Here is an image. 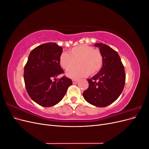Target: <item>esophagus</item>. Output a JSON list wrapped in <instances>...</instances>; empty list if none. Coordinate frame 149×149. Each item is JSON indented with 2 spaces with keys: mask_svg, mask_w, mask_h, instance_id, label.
Here are the masks:
<instances>
[{
  "mask_svg": "<svg viewBox=\"0 0 149 149\" xmlns=\"http://www.w3.org/2000/svg\"><path fill=\"white\" fill-rule=\"evenodd\" d=\"M73 81V84H76V83L78 82V80H76V79H73V81Z\"/></svg>",
  "mask_w": 149,
  "mask_h": 149,
  "instance_id": "34e87169",
  "label": "esophagus"
}]
</instances>
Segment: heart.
<instances>
[{"label":"heart","instance_id":"1","mask_svg":"<svg viewBox=\"0 0 149 149\" xmlns=\"http://www.w3.org/2000/svg\"><path fill=\"white\" fill-rule=\"evenodd\" d=\"M76 61L78 65L66 72V76L71 79L96 74L102 66L103 56L100 51L83 44L72 48L68 52L63 53L59 59L60 65L65 70L73 66Z\"/></svg>","mask_w":149,"mask_h":149}]
</instances>
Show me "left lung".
Returning a JSON list of instances; mask_svg holds the SVG:
<instances>
[{
    "mask_svg": "<svg viewBox=\"0 0 149 149\" xmlns=\"http://www.w3.org/2000/svg\"><path fill=\"white\" fill-rule=\"evenodd\" d=\"M103 56L101 69L91 79H88V88L83 93L91 104L103 107L111 104L123 92L125 74L119 54L106 44L96 43Z\"/></svg>",
    "mask_w": 149,
    "mask_h": 149,
    "instance_id": "obj_1",
    "label": "left lung"
}]
</instances>
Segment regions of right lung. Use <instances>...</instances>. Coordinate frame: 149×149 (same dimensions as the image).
Wrapping results in <instances>:
<instances>
[{"label":"right lung","mask_w":149,"mask_h":149,"mask_svg":"<svg viewBox=\"0 0 149 149\" xmlns=\"http://www.w3.org/2000/svg\"><path fill=\"white\" fill-rule=\"evenodd\" d=\"M63 52L55 43H46L35 48L30 53L24 68V81L29 96L43 107L56 105L65 96L73 84L66 76L56 79L64 71L59 59ZM52 78L55 81L53 82Z\"/></svg>","instance_id":"right-lung-1"}]
</instances>
